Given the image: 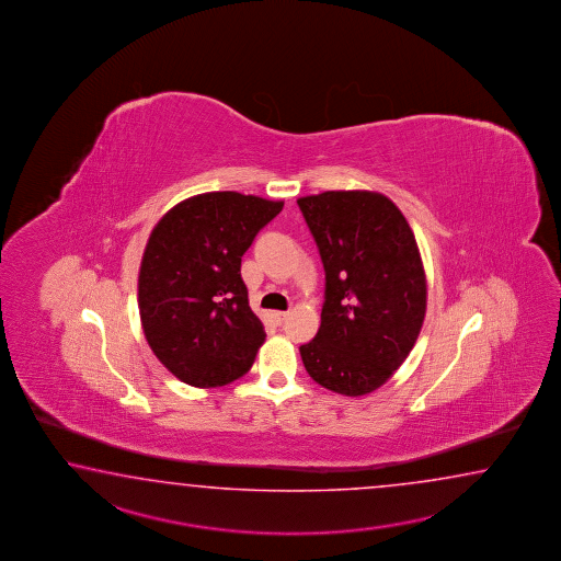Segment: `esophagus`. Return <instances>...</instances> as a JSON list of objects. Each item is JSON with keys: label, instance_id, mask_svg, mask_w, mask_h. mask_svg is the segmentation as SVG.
Returning a JSON list of instances; mask_svg holds the SVG:
<instances>
[{"label": "esophagus", "instance_id": "obj_1", "mask_svg": "<svg viewBox=\"0 0 561 561\" xmlns=\"http://www.w3.org/2000/svg\"><path fill=\"white\" fill-rule=\"evenodd\" d=\"M271 319H273V322H275V324H278V327H280V324L285 322L286 312H283V310H273V312H271Z\"/></svg>", "mask_w": 561, "mask_h": 561}]
</instances>
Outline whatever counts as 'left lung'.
Returning <instances> with one entry per match:
<instances>
[{"mask_svg":"<svg viewBox=\"0 0 561 561\" xmlns=\"http://www.w3.org/2000/svg\"><path fill=\"white\" fill-rule=\"evenodd\" d=\"M297 204L324 266L321 327L300 345L305 369L334 393H370L403 365L425 319L413 230L375 192H322Z\"/></svg>","mask_w":561,"mask_h":561,"instance_id":"1","label":"left lung"}]
</instances>
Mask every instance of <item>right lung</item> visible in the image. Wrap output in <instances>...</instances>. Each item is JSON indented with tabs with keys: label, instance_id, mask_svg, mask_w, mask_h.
<instances>
[{
	"label": "right lung",
	"instance_id": "add662e5",
	"mask_svg": "<svg viewBox=\"0 0 561 561\" xmlns=\"http://www.w3.org/2000/svg\"><path fill=\"white\" fill-rule=\"evenodd\" d=\"M283 203L208 192L176 204L144 251L138 305L158 360L192 387H220L251 369L264 327L249 307L242 254Z\"/></svg>",
	"mask_w": 561,
	"mask_h": 561
}]
</instances>
